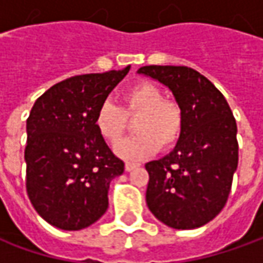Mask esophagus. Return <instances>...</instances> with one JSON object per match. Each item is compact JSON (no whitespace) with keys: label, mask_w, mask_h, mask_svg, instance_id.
<instances>
[{"label":"esophagus","mask_w":263,"mask_h":263,"mask_svg":"<svg viewBox=\"0 0 263 263\" xmlns=\"http://www.w3.org/2000/svg\"><path fill=\"white\" fill-rule=\"evenodd\" d=\"M137 167V164H132V162H126V165H124V170H126L127 173L128 171H132V170H135Z\"/></svg>","instance_id":"34e87169"}]
</instances>
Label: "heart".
<instances>
[{
    "label": "heart",
    "mask_w": 263,
    "mask_h": 263,
    "mask_svg": "<svg viewBox=\"0 0 263 263\" xmlns=\"http://www.w3.org/2000/svg\"><path fill=\"white\" fill-rule=\"evenodd\" d=\"M137 116L136 136L116 146V154L127 161L152 157L159 146H174L183 132V111L174 101L164 99L161 89L151 82L130 86L123 95V109L112 101H104L95 114V127L108 143H117L126 130V117Z\"/></svg>",
    "instance_id": "1"
}]
</instances>
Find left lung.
Wrapping results in <instances>:
<instances>
[{"instance_id": "1", "label": "left lung", "mask_w": 263, "mask_h": 263, "mask_svg": "<svg viewBox=\"0 0 263 263\" xmlns=\"http://www.w3.org/2000/svg\"><path fill=\"white\" fill-rule=\"evenodd\" d=\"M139 74L168 87L183 111L174 149L147 162L146 203L176 230L208 224L224 208L238 164L237 124L224 95L189 67L145 66Z\"/></svg>"}]
</instances>
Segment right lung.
<instances>
[{
    "instance_id": "add662e5",
    "label": "right lung",
    "mask_w": 263,
    "mask_h": 263,
    "mask_svg": "<svg viewBox=\"0 0 263 263\" xmlns=\"http://www.w3.org/2000/svg\"><path fill=\"white\" fill-rule=\"evenodd\" d=\"M130 67L74 76L36 99L26 121V189L48 224L77 231L108 209L109 183L124 173L95 127V114Z\"/></svg>"
}]
</instances>
